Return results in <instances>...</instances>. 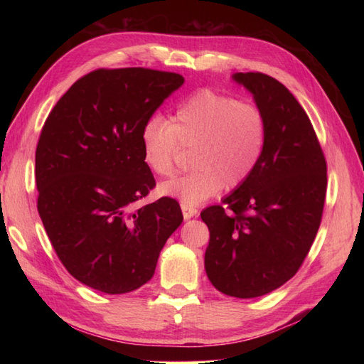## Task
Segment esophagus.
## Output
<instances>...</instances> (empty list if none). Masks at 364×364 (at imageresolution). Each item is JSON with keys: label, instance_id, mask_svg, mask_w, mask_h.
Here are the masks:
<instances>
[{"label": "esophagus", "instance_id": "34e87169", "mask_svg": "<svg viewBox=\"0 0 364 364\" xmlns=\"http://www.w3.org/2000/svg\"><path fill=\"white\" fill-rule=\"evenodd\" d=\"M181 211H183V215H184V219H191V218H194V215H197V208H194V206H191V205H181Z\"/></svg>", "mask_w": 364, "mask_h": 364}]
</instances>
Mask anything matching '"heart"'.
Returning <instances> with one entry per match:
<instances>
[{"label": "heart", "mask_w": 364, "mask_h": 364, "mask_svg": "<svg viewBox=\"0 0 364 364\" xmlns=\"http://www.w3.org/2000/svg\"><path fill=\"white\" fill-rule=\"evenodd\" d=\"M267 142V119L259 106L210 89L176 106L172 122L154 115L141 133L145 166L154 175L173 172L180 145L196 146L191 172L159 186V194L198 205L225 186L235 189L257 170Z\"/></svg>", "instance_id": "1"}]
</instances>
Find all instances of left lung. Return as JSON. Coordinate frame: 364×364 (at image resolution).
I'll return each mask as SVG.
<instances>
[{"mask_svg":"<svg viewBox=\"0 0 364 364\" xmlns=\"http://www.w3.org/2000/svg\"><path fill=\"white\" fill-rule=\"evenodd\" d=\"M267 119L266 150L252 176L200 218L210 230L205 270L218 291L261 297L296 275L318 233L327 164L304 107L264 73H235Z\"/></svg>","mask_w":364,"mask_h":364,"instance_id":"1","label":"left lung"}]
</instances>
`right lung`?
I'll return each mask as SVG.
<instances>
[{
  "label": "right lung",
  "mask_w": 364,
  "mask_h": 364,
  "mask_svg": "<svg viewBox=\"0 0 364 364\" xmlns=\"http://www.w3.org/2000/svg\"><path fill=\"white\" fill-rule=\"evenodd\" d=\"M183 82L181 75L150 68H100L65 92L42 128L37 210L60 262L92 289L141 288L181 225L173 198L137 211L131 205L156 184L144 162L142 128Z\"/></svg>",
  "instance_id": "add662e5"
}]
</instances>
